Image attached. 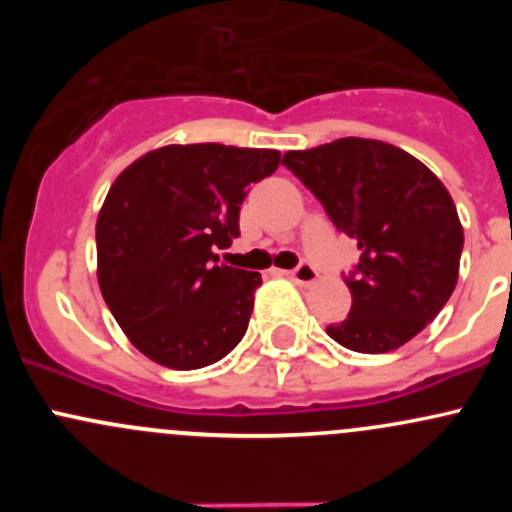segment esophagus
<instances>
[{"mask_svg":"<svg viewBox=\"0 0 512 512\" xmlns=\"http://www.w3.org/2000/svg\"><path fill=\"white\" fill-rule=\"evenodd\" d=\"M289 280L297 282V285H302V287H312L314 282L319 280V275H317V270L309 265V262H302V265L294 267V270L289 272Z\"/></svg>","mask_w":512,"mask_h":512,"instance_id":"obj_1","label":"esophagus"}]
</instances>
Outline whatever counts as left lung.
Listing matches in <instances>:
<instances>
[{
    "label": "left lung",
    "mask_w": 512,
    "mask_h": 512,
    "mask_svg": "<svg viewBox=\"0 0 512 512\" xmlns=\"http://www.w3.org/2000/svg\"><path fill=\"white\" fill-rule=\"evenodd\" d=\"M282 163L361 252L344 280L352 312L327 334L361 354L404 347L458 282L463 227L446 185L411 153L371 138L287 151Z\"/></svg>",
    "instance_id": "left-lung-1"
}]
</instances>
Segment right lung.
Instances as JSON below:
<instances>
[{"mask_svg":"<svg viewBox=\"0 0 512 512\" xmlns=\"http://www.w3.org/2000/svg\"><path fill=\"white\" fill-rule=\"evenodd\" d=\"M280 151L223 143L163 146L133 160L96 220L98 287L133 347L178 371L215 364L240 344L260 272L215 265L240 235L247 185Z\"/></svg>","mask_w":512,"mask_h":512,"instance_id":"obj_1","label":"right lung"}]
</instances>
